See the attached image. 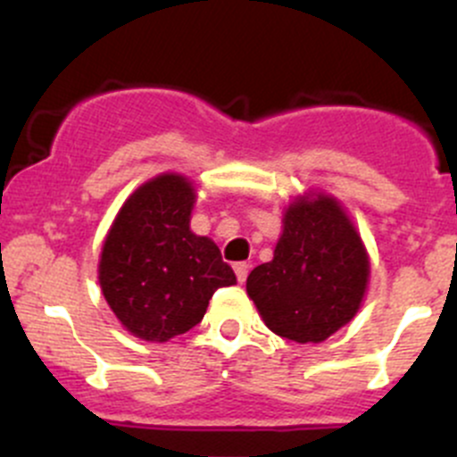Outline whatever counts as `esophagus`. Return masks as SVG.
<instances>
[{
    "label": "esophagus",
    "mask_w": 457,
    "mask_h": 457,
    "mask_svg": "<svg viewBox=\"0 0 457 457\" xmlns=\"http://www.w3.org/2000/svg\"><path fill=\"white\" fill-rule=\"evenodd\" d=\"M234 271H237V278L238 283H243V280L247 278V274H250V262L241 261V262H234Z\"/></svg>",
    "instance_id": "34e87169"
}]
</instances>
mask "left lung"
Masks as SVG:
<instances>
[{
    "instance_id": "1",
    "label": "left lung",
    "mask_w": 457,
    "mask_h": 457,
    "mask_svg": "<svg viewBox=\"0 0 457 457\" xmlns=\"http://www.w3.org/2000/svg\"><path fill=\"white\" fill-rule=\"evenodd\" d=\"M367 278L370 261L352 220L318 195L285 212L274 258L252 270L247 294L274 334L320 343L356 316Z\"/></svg>"
}]
</instances>
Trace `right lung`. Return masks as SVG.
<instances>
[{
  "mask_svg": "<svg viewBox=\"0 0 457 457\" xmlns=\"http://www.w3.org/2000/svg\"><path fill=\"white\" fill-rule=\"evenodd\" d=\"M195 190L179 174L141 186L104 243L99 283L121 325L143 340L186 334L219 287L237 283L219 247L190 229Z\"/></svg>",
  "mask_w": 457,
  "mask_h": 457,
  "instance_id": "right-lung-1",
  "label": "right lung"
}]
</instances>
